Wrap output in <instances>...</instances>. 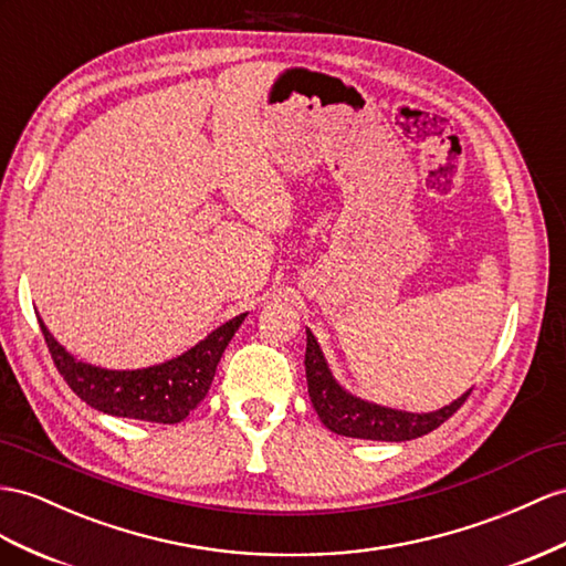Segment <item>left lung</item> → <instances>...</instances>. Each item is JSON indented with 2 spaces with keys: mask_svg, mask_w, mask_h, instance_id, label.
<instances>
[{
  "mask_svg": "<svg viewBox=\"0 0 566 566\" xmlns=\"http://www.w3.org/2000/svg\"><path fill=\"white\" fill-rule=\"evenodd\" d=\"M306 380L313 409L321 416L325 428L332 432L344 434V438H360V440H382V442H403L421 438V434L440 428L449 416H454L461 403L469 399L467 395L454 399L449 407H442L430 413H409L370 403L352 392L332 378L327 360L321 352V344L313 337V332L306 329Z\"/></svg>",
  "mask_w": 566,
  "mask_h": 566,
  "instance_id": "left-lung-1",
  "label": "left lung"
}]
</instances>
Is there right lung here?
Returning <instances> with one entry per match:
<instances>
[{
	"label": "right lung",
	"instance_id": "1",
	"mask_svg": "<svg viewBox=\"0 0 566 566\" xmlns=\"http://www.w3.org/2000/svg\"><path fill=\"white\" fill-rule=\"evenodd\" d=\"M243 317L245 313L231 317L229 323L212 329L186 354L138 370H107L83 364L50 335L40 317L38 323L56 370L85 403L109 416L171 426L181 423L206 399L217 364H220L234 332L241 327Z\"/></svg>",
	"mask_w": 566,
	"mask_h": 566
}]
</instances>
